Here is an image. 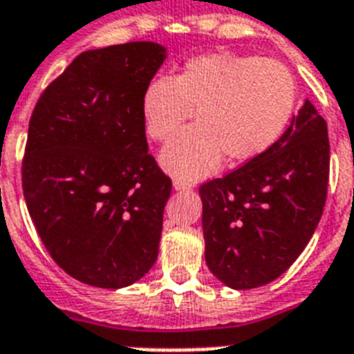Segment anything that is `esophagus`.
Segmentation results:
<instances>
[{"label": "esophagus", "mask_w": 354, "mask_h": 354, "mask_svg": "<svg viewBox=\"0 0 354 354\" xmlns=\"http://www.w3.org/2000/svg\"><path fill=\"white\" fill-rule=\"evenodd\" d=\"M172 185H174V189H176V191H185V189H191L192 183L191 182H185V180H180V178H176Z\"/></svg>", "instance_id": "esophagus-1"}]
</instances>
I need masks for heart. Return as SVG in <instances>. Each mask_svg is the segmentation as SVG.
I'll return each instance as SVG.
<instances>
[{"label": "heart", "instance_id": "obj_1", "mask_svg": "<svg viewBox=\"0 0 354 354\" xmlns=\"http://www.w3.org/2000/svg\"><path fill=\"white\" fill-rule=\"evenodd\" d=\"M297 105V83L274 57L209 53L189 57L174 77L156 76L142 94L145 132L169 142L191 111L194 127L162 154L163 167L192 182L216 171L223 158L245 163L277 145Z\"/></svg>", "mask_w": 354, "mask_h": 354}]
</instances>
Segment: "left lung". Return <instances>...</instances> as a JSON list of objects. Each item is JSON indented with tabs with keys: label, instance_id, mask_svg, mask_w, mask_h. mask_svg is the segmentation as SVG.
<instances>
[{
	"label": "left lung",
	"instance_id": "obj_1",
	"mask_svg": "<svg viewBox=\"0 0 354 354\" xmlns=\"http://www.w3.org/2000/svg\"><path fill=\"white\" fill-rule=\"evenodd\" d=\"M327 182V123L307 100L274 147L200 187L212 274L232 289L283 274L320 222Z\"/></svg>",
	"mask_w": 354,
	"mask_h": 354
}]
</instances>
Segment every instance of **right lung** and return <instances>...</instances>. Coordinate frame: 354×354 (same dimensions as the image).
<instances>
[{
  "label": "right lung",
  "mask_w": 354,
  "mask_h": 354,
  "mask_svg": "<svg viewBox=\"0 0 354 354\" xmlns=\"http://www.w3.org/2000/svg\"><path fill=\"white\" fill-rule=\"evenodd\" d=\"M165 47L85 50L37 100L21 165L28 214L53 260L120 289L154 266L172 182L149 154L142 94Z\"/></svg>",
  "instance_id": "right-lung-1"
}]
</instances>
